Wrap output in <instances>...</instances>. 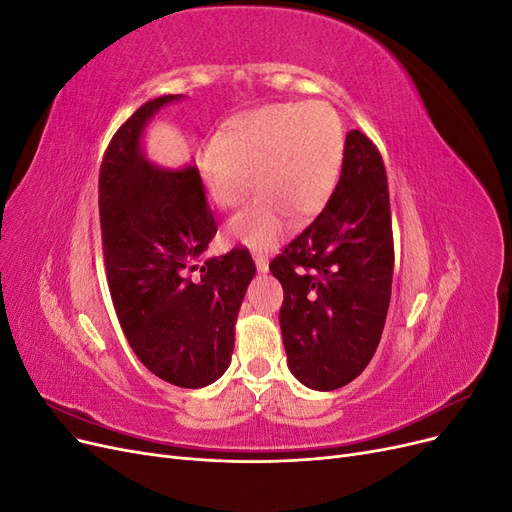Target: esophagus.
<instances>
[{
  "mask_svg": "<svg viewBox=\"0 0 512 512\" xmlns=\"http://www.w3.org/2000/svg\"><path fill=\"white\" fill-rule=\"evenodd\" d=\"M254 262H256V269H258V273H267V271H269V260H267V258L254 256Z\"/></svg>",
  "mask_w": 512,
  "mask_h": 512,
  "instance_id": "esophagus-1",
  "label": "esophagus"
}]
</instances>
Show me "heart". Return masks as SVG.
<instances>
[{
    "mask_svg": "<svg viewBox=\"0 0 512 512\" xmlns=\"http://www.w3.org/2000/svg\"><path fill=\"white\" fill-rule=\"evenodd\" d=\"M342 164V119L331 104L318 100L243 113L198 153L200 179L220 209H237L258 190L256 203L226 228L230 243L254 252H267L282 241L288 215L312 220L331 198Z\"/></svg>",
    "mask_w": 512,
    "mask_h": 512,
    "instance_id": "b5f03b06",
    "label": "heart"
}]
</instances>
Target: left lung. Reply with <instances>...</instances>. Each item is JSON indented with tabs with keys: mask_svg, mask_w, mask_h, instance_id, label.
<instances>
[{
	"mask_svg": "<svg viewBox=\"0 0 512 512\" xmlns=\"http://www.w3.org/2000/svg\"><path fill=\"white\" fill-rule=\"evenodd\" d=\"M271 273L284 288L288 367L307 389H342L374 356L393 284L386 170L376 145L350 130L327 207L284 247Z\"/></svg>",
	"mask_w": 512,
	"mask_h": 512,
	"instance_id": "obj_1",
	"label": "left lung"
}]
</instances>
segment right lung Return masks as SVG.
<instances>
[{
  "label": "right lung",
  "instance_id": "1",
  "mask_svg": "<svg viewBox=\"0 0 512 512\" xmlns=\"http://www.w3.org/2000/svg\"><path fill=\"white\" fill-rule=\"evenodd\" d=\"M183 98L145 102L113 136L100 170V224L108 288L138 361L168 384L203 389L230 365L256 265L243 247L205 258L218 226L196 164L162 168L143 149L151 119Z\"/></svg>",
  "mask_w": 512,
  "mask_h": 512
}]
</instances>
